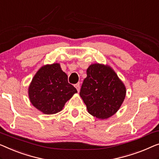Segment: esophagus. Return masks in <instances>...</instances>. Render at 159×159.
<instances>
[{
  "label": "esophagus",
  "instance_id": "34e87169",
  "mask_svg": "<svg viewBox=\"0 0 159 159\" xmlns=\"http://www.w3.org/2000/svg\"><path fill=\"white\" fill-rule=\"evenodd\" d=\"M75 88L77 89V90L78 93H79V92H80V84H79V83H77V84H75Z\"/></svg>",
  "mask_w": 159,
  "mask_h": 159
}]
</instances>
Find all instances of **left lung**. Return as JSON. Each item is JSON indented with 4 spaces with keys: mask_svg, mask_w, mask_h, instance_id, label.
Segmentation results:
<instances>
[{
    "mask_svg": "<svg viewBox=\"0 0 159 159\" xmlns=\"http://www.w3.org/2000/svg\"><path fill=\"white\" fill-rule=\"evenodd\" d=\"M125 95V84L111 66L99 63L89 66L80 95L89 114L98 119L109 118L118 112Z\"/></svg>",
    "mask_w": 159,
    "mask_h": 159,
    "instance_id": "obj_1",
    "label": "left lung"
}]
</instances>
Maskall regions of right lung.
Returning a JSON list of instances; mask_svg holds the SVG:
<instances>
[{"label":"right lung","instance_id":"1","mask_svg":"<svg viewBox=\"0 0 159 159\" xmlns=\"http://www.w3.org/2000/svg\"><path fill=\"white\" fill-rule=\"evenodd\" d=\"M74 86L59 63L41 66L29 86V98L32 105L43 114L60 112L65 103L77 93Z\"/></svg>","mask_w":159,"mask_h":159}]
</instances>
